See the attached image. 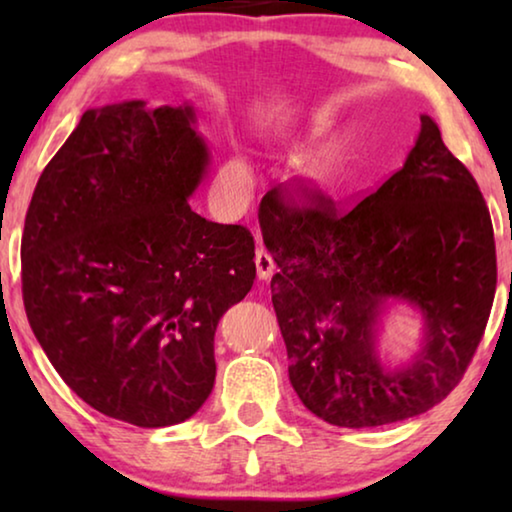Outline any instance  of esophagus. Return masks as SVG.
I'll use <instances>...</instances> for the list:
<instances>
[{"mask_svg":"<svg viewBox=\"0 0 512 512\" xmlns=\"http://www.w3.org/2000/svg\"><path fill=\"white\" fill-rule=\"evenodd\" d=\"M255 268L259 280H268L275 273V259L266 253L264 248H259L255 253Z\"/></svg>","mask_w":512,"mask_h":512,"instance_id":"34e87169","label":"esophagus"}]
</instances>
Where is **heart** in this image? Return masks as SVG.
<instances>
[{
  "mask_svg": "<svg viewBox=\"0 0 512 512\" xmlns=\"http://www.w3.org/2000/svg\"><path fill=\"white\" fill-rule=\"evenodd\" d=\"M232 169L241 171V164L235 162L232 164ZM311 180H314V185L318 189H332L336 185V164L332 155H327L325 160L318 162V167L314 169V173H311Z\"/></svg>",
  "mask_w": 512,
  "mask_h": 512,
  "instance_id": "1",
  "label": "heart"
}]
</instances>
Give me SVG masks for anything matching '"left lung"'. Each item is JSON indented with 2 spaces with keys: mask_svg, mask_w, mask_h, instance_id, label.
I'll return each instance as SVG.
<instances>
[{
  "mask_svg": "<svg viewBox=\"0 0 512 512\" xmlns=\"http://www.w3.org/2000/svg\"><path fill=\"white\" fill-rule=\"evenodd\" d=\"M262 237L280 271L273 309L302 404L336 427H379L429 411L465 375L497 289L495 232L472 173L429 115L400 171L339 214L309 192L298 207L268 192ZM264 206L259 205V210ZM391 301L421 309V350L378 357Z\"/></svg>",
  "mask_w": 512,
  "mask_h": 512,
  "instance_id": "1",
  "label": "left lung"
}]
</instances>
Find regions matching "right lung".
<instances>
[{"label":"right lung","mask_w":512,"mask_h":512,"mask_svg":"<svg viewBox=\"0 0 512 512\" xmlns=\"http://www.w3.org/2000/svg\"><path fill=\"white\" fill-rule=\"evenodd\" d=\"M207 167L189 103L121 101L83 112L33 192L29 325L65 384L108 418L171 427L214 388V332L253 287L255 241L192 210Z\"/></svg>","instance_id":"obj_1"}]
</instances>
